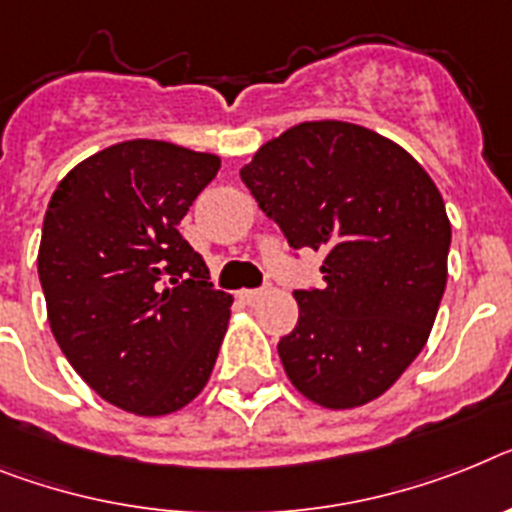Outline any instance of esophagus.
I'll return each mask as SVG.
<instances>
[{"label": "esophagus", "instance_id": "obj_1", "mask_svg": "<svg viewBox=\"0 0 512 512\" xmlns=\"http://www.w3.org/2000/svg\"><path fill=\"white\" fill-rule=\"evenodd\" d=\"M263 294H265L263 289H242V291H236V296H239V299H242V302H247V304L257 302V299H260V296H263Z\"/></svg>", "mask_w": 512, "mask_h": 512}]
</instances>
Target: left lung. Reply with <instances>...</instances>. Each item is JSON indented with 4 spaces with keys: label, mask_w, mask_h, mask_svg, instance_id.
<instances>
[{
    "label": "left lung",
    "mask_w": 512,
    "mask_h": 512,
    "mask_svg": "<svg viewBox=\"0 0 512 512\" xmlns=\"http://www.w3.org/2000/svg\"><path fill=\"white\" fill-rule=\"evenodd\" d=\"M294 249L325 252L322 289L294 291L278 356L304 398L356 409L414 362L448 283L450 221L411 153L338 119L273 137L239 171Z\"/></svg>",
    "instance_id": "8db88e82"
}]
</instances>
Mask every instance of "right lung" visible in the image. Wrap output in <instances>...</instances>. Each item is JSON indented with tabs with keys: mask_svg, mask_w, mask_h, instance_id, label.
<instances>
[{
	"mask_svg": "<svg viewBox=\"0 0 512 512\" xmlns=\"http://www.w3.org/2000/svg\"><path fill=\"white\" fill-rule=\"evenodd\" d=\"M218 169L213 153L127 140L51 195L38 247L51 333L117 409L174 414L208 385L234 299L176 226Z\"/></svg>",
	"mask_w": 512,
	"mask_h": 512,
	"instance_id": "obj_1",
	"label": "right lung"
}]
</instances>
